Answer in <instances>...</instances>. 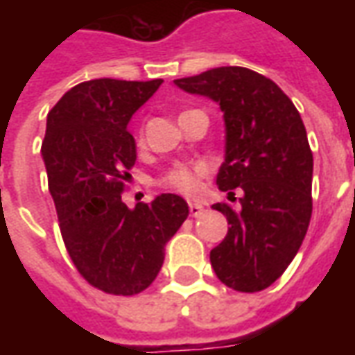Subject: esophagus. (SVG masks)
<instances>
[{"mask_svg":"<svg viewBox=\"0 0 355 355\" xmlns=\"http://www.w3.org/2000/svg\"><path fill=\"white\" fill-rule=\"evenodd\" d=\"M188 207H190V215L192 216H201L203 215V211H205V207L200 205V203H190Z\"/></svg>","mask_w":355,"mask_h":355,"instance_id":"1","label":"esophagus"}]
</instances>
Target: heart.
<instances>
[{"label": "heart", "instance_id": "1", "mask_svg": "<svg viewBox=\"0 0 355 355\" xmlns=\"http://www.w3.org/2000/svg\"><path fill=\"white\" fill-rule=\"evenodd\" d=\"M205 175L203 163H180L162 178V184L175 192L192 196L200 190V178Z\"/></svg>", "mask_w": 355, "mask_h": 355}]
</instances>
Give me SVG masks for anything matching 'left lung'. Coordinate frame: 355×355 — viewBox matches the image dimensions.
<instances>
[{
	"mask_svg": "<svg viewBox=\"0 0 355 355\" xmlns=\"http://www.w3.org/2000/svg\"><path fill=\"white\" fill-rule=\"evenodd\" d=\"M175 85L216 102L224 117L216 184L239 205H213L230 226L211 251V266L232 289H266L295 259L312 216L313 157L300 114L274 81L241 66L213 68Z\"/></svg>",
	"mask_w": 355,
	"mask_h": 355,
	"instance_id": "8db88e82",
	"label": "left lung"
}]
</instances>
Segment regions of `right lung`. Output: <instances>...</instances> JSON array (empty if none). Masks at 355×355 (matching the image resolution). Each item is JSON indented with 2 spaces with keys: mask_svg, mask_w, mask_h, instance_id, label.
I'll return each mask as SVG.
<instances>
[{
  "mask_svg": "<svg viewBox=\"0 0 355 355\" xmlns=\"http://www.w3.org/2000/svg\"><path fill=\"white\" fill-rule=\"evenodd\" d=\"M162 83L83 81L47 114L42 155L60 234L78 272L110 295H137L154 282L165 243L190 213L177 193L135 209L121 200L127 171L137 162L127 125Z\"/></svg>",
  "mask_w": 355,
  "mask_h": 355,
  "instance_id": "add662e5",
  "label": "right lung"
}]
</instances>
